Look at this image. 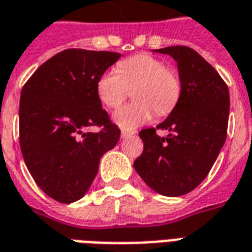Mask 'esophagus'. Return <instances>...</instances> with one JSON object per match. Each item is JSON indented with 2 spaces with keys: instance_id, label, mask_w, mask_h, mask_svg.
I'll return each mask as SVG.
<instances>
[{
  "instance_id": "1",
  "label": "esophagus",
  "mask_w": 252,
  "mask_h": 252,
  "mask_svg": "<svg viewBox=\"0 0 252 252\" xmlns=\"http://www.w3.org/2000/svg\"><path fill=\"white\" fill-rule=\"evenodd\" d=\"M135 133L136 131H131V129H121V137H129Z\"/></svg>"
}]
</instances>
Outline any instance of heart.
<instances>
[{"mask_svg":"<svg viewBox=\"0 0 252 252\" xmlns=\"http://www.w3.org/2000/svg\"><path fill=\"white\" fill-rule=\"evenodd\" d=\"M135 101L117 109L113 120L124 129H133L156 115L164 116L178 104L182 83L178 73L165 68L159 59L147 53L121 60L117 70L108 69L98 77L96 92L104 107H120L129 89Z\"/></svg>","mask_w":252,"mask_h":252,"instance_id":"heart-1","label":"heart"}]
</instances>
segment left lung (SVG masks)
Masks as SVG:
<instances>
[{
  "mask_svg": "<svg viewBox=\"0 0 252 252\" xmlns=\"http://www.w3.org/2000/svg\"><path fill=\"white\" fill-rule=\"evenodd\" d=\"M178 63L182 93L178 104L156 129H141L143 154L133 167L145 184L164 196H182L202 183L227 137L230 93L211 64L188 46L156 49Z\"/></svg>",
  "mask_w": 252,
  "mask_h": 252,
  "instance_id": "1",
  "label": "left lung"
}]
</instances>
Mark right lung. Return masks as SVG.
<instances>
[{"label": "right lung", "instance_id": "1", "mask_svg": "<svg viewBox=\"0 0 252 252\" xmlns=\"http://www.w3.org/2000/svg\"><path fill=\"white\" fill-rule=\"evenodd\" d=\"M104 50L66 49L32 74L20 98V147L32 178L60 203L87 193L98 163L120 139L96 92L98 77L120 59ZM98 126L100 131L88 128Z\"/></svg>", "mask_w": 252, "mask_h": 252}]
</instances>
